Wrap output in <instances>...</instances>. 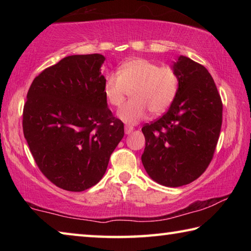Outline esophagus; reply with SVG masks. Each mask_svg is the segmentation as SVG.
Here are the masks:
<instances>
[{"instance_id":"esophagus-1","label":"esophagus","mask_w":251,"mask_h":251,"mask_svg":"<svg viewBox=\"0 0 251 251\" xmlns=\"http://www.w3.org/2000/svg\"><path fill=\"white\" fill-rule=\"evenodd\" d=\"M133 130H134V127L133 126H125V134L129 135Z\"/></svg>"}]
</instances>
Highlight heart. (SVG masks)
<instances>
[{
	"instance_id": "b5f03b06",
	"label": "heart",
	"mask_w": 251,
	"mask_h": 251,
	"mask_svg": "<svg viewBox=\"0 0 251 251\" xmlns=\"http://www.w3.org/2000/svg\"><path fill=\"white\" fill-rule=\"evenodd\" d=\"M180 78L169 66H159L145 58L125 62L117 73L105 76L103 93L106 101L114 107L121 106L128 91L131 100L118 110L117 116L126 124L145 120L148 110L161 114L169 108L179 90Z\"/></svg>"
}]
</instances>
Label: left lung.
<instances>
[{
    "instance_id": "1",
    "label": "left lung",
    "mask_w": 251,
    "mask_h": 251,
    "mask_svg": "<svg viewBox=\"0 0 251 251\" xmlns=\"http://www.w3.org/2000/svg\"><path fill=\"white\" fill-rule=\"evenodd\" d=\"M173 69L179 75V90L167 112L142 128L146 142L142 163L152 180L179 187L197 179L211 161L223 103L206 67L180 55Z\"/></svg>"
}]
</instances>
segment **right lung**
Listing matches in <instances>:
<instances>
[{"label": "right lung", "instance_id": "1", "mask_svg": "<svg viewBox=\"0 0 251 251\" xmlns=\"http://www.w3.org/2000/svg\"><path fill=\"white\" fill-rule=\"evenodd\" d=\"M100 54L71 55L34 78L23 133L40 171L54 185L83 192L96 185L124 137L103 93Z\"/></svg>", "mask_w": 251, "mask_h": 251}]
</instances>
